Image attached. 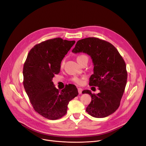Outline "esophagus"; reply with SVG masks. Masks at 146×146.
<instances>
[{
  "label": "esophagus",
  "mask_w": 146,
  "mask_h": 146,
  "mask_svg": "<svg viewBox=\"0 0 146 146\" xmlns=\"http://www.w3.org/2000/svg\"><path fill=\"white\" fill-rule=\"evenodd\" d=\"M77 89H78V92H79V94H82V93L83 89H82V88H78Z\"/></svg>",
  "instance_id": "34e87169"
}]
</instances>
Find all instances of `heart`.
Segmentation results:
<instances>
[{
    "instance_id": "obj_1",
    "label": "heart",
    "mask_w": 146,
    "mask_h": 146,
    "mask_svg": "<svg viewBox=\"0 0 146 146\" xmlns=\"http://www.w3.org/2000/svg\"><path fill=\"white\" fill-rule=\"evenodd\" d=\"M76 59H77V62L79 63V62H80L81 61H82V60H85V59L88 60V57H87V56L86 55H85V54H80V55H79L77 57ZM64 63V61L63 60V61L61 62V65H60L61 67H63V66ZM83 79H84V77H77V76H74V77H72V80L73 82H74V83H77V84H82V80H83Z\"/></svg>"
}]
</instances>
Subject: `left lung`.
<instances>
[{
    "label": "left lung",
    "mask_w": 146,
    "mask_h": 146,
    "mask_svg": "<svg viewBox=\"0 0 146 146\" xmlns=\"http://www.w3.org/2000/svg\"><path fill=\"white\" fill-rule=\"evenodd\" d=\"M72 52L87 53L94 64L89 85L98 87L100 93L82 92L92 98L86 108L87 113L96 118H103L115 112L120 106L127 79L125 62L117 48L107 41L87 37L77 41Z\"/></svg>",
    "instance_id": "8db88e82"
}]
</instances>
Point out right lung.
<instances>
[{"label": "right lung", "mask_w": 146, "mask_h": 146, "mask_svg": "<svg viewBox=\"0 0 146 146\" xmlns=\"http://www.w3.org/2000/svg\"><path fill=\"white\" fill-rule=\"evenodd\" d=\"M75 41L57 37L36 44L25 62L23 86L34 110L43 117L57 120L64 116L69 102L78 95L73 84L60 92L52 82L59 73L61 62Z\"/></svg>", "instance_id": "1"}]
</instances>
